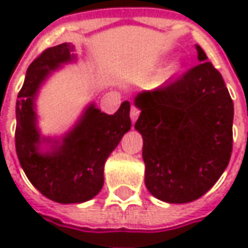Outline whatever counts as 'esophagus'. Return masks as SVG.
Here are the masks:
<instances>
[{
  "label": "esophagus",
  "mask_w": 248,
  "mask_h": 248,
  "mask_svg": "<svg viewBox=\"0 0 248 248\" xmlns=\"http://www.w3.org/2000/svg\"><path fill=\"white\" fill-rule=\"evenodd\" d=\"M139 113H140V110H139L137 106H132V108H131L129 116H131V120H132V123H135V121H137V119L139 117Z\"/></svg>",
  "instance_id": "34e87169"
}]
</instances>
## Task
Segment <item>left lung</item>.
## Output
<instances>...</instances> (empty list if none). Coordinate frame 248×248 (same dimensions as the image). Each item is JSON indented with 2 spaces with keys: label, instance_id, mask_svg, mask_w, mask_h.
I'll list each match as a JSON object with an SVG mask.
<instances>
[{
  "label": "left lung",
  "instance_id": "8db88e82",
  "mask_svg": "<svg viewBox=\"0 0 248 248\" xmlns=\"http://www.w3.org/2000/svg\"><path fill=\"white\" fill-rule=\"evenodd\" d=\"M199 64L178 80L137 95L135 129L143 138L145 184L166 203H190L229 164L233 102L221 73L196 45Z\"/></svg>",
  "mask_w": 248,
  "mask_h": 248
}]
</instances>
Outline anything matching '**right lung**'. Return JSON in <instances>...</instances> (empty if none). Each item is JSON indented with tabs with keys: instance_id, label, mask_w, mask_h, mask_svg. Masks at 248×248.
<instances>
[{
	"instance_id": "obj_1",
	"label": "right lung",
	"mask_w": 248,
	"mask_h": 248,
	"mask_svg": "<svg viewBox=\"0 0 248 248\" xmlns=\"http://www.w3.org/2000/svg\"><path fill=\"white\" fill-rule=\"evenodd\" d=\"M74 46L64 43L45 49L29 66L16 102V153L24 174L45 197L56 203H82L103 186V168L109 155L131 128L128 100L114 114L92 103L62 143L53 142L48 153L40 152L44 140L37 129L34 99L45 78L63 63L76 59Z\"/></svg>"
}]
</instances>
